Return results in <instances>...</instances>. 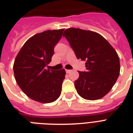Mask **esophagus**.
I'll list each match as a JSON object with an SVG mask.
<instances>
[{
    "mask_svg": "<svg viewBox=\"0 0 133 133\" xmlns=\"http://www.w3.org/2000/svg\"><path fill=\"white\" fill-rule=\"evenodd\" d=\"M72 71V70H65V72H66L67 73H70Z\"/></svg>",
    "mask_w": 133,
    "mask_h": 133,
    "instance_id": "obj_1",
    "label": "esophagus"
}]
</instances>
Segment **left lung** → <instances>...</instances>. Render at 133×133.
<instances>
[{
    "mask_svg": "<svg viewBox=\"0 0 133 133\" xmlns=\"http://www.w3.org/2000/svg\"><path fill=\"white\" fill-rule=\"evenodd\" d=\"M63 36L78 59L87 61V71H78L79 77L75 82L78 94L89 100L103 98L119 76L120 61L115 49L102 35L91 30L68 28Z\"/></svg>",
    "mask_w": 133,
    "mask_h": 133,
    "instance_id": "obj_1",
    "label": "left lung"
}]
</instances>
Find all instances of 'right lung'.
<instances>
[{
	"instance_id": "right-lung-1",
	"label": "right lung",
	"mask_w": 133,
	"mask_h": 133,
	"mask_svg": "<svg viewBox=\"0 0 133 133\" xmlns=\"http://www.w3.org/2000/svg\"><path fill=\"white\" fill-rule=\"evenodd\" d=\"M64 29L37 33L25 42L15 60L13 69L17 84L26 96L42 103L54 102L61 94L65 71L45 67L51 61L54 48Z\"/></svg>"
}]
</instances>
